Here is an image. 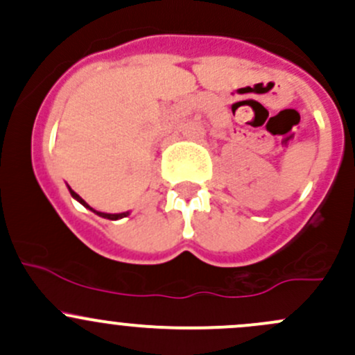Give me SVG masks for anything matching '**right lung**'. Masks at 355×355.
Masks as SVG:
<instances>
[{
  "instance_id": "add662e5",
  "label": "right lung",
  "mask_w": 355,
  "mask_h": 355,
  "mask_svg": "<svg viewBox=\"0 0 355 355\" xmlns=\"http://www.w3.org/2000/svg\"><path fill=\"white\" fill-rule=\"evenodd\" d=\"M68 191H70L71 198H73V199H77L78 202L82 204V206H85V207H87V209H91L92 213H96V214H98V216H101V218H108V220H120V218H125V216H128V211H127V213H116V214H111V213H101V211H96V209H92V207L89 206V204L85 202V200L82 199L80 196L77 194V192H73V191H71V189H68Z\"/></svg>"
}]
</instances>
